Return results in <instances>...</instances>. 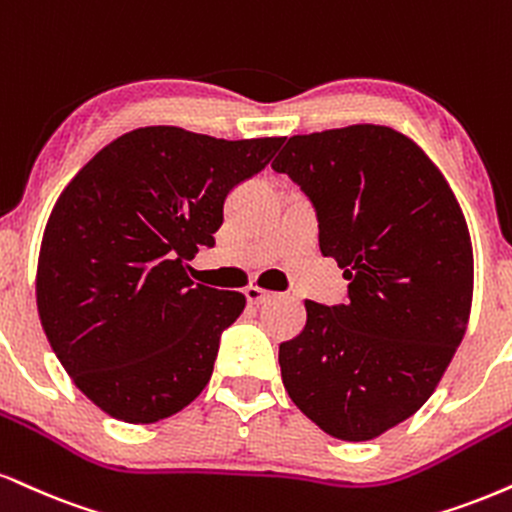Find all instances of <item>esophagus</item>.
Masks as SVG:
<instances>
[{
  "instance_id": "obj_1",
  "label": "esophagus",
  "mask_w": 512,
  "mask_h": 512,
  "mask_svg": "<svg viewBox=\"0 0 512 512\" xmlns=\"http://www.w3.org/2000/svg\"><path fill=\"white\" fill-rule=\"evenodd\" d=\"M245 298H248L250 305H262L272 298V293L262 291V288H257V286H248L245 288Z\"/></svg>"
}]
</instances>
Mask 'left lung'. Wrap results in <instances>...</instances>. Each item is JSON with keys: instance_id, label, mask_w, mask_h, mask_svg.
<instances>
[{"instance_id": "obj_1", "label": "left lung", "mask_w": 512, "mask_h": 512, "mask_svg": "<svg viewBox=\"0 0 512 512\" xmlns=\"http://www.w3.org/2000/svg\"><path fill=\"white\" fill-rule=\"evenodd\" d=\"M272 169L317 212L319 250L348 300H305V329L279 346L300 410L341 441H369L427 403L463 341L472 243L463 209L408 135L357 123L293 135Z\"/></svg>"}]
</instances>
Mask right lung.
Here are the masks:
<instances>
[{
	"label": "right lung",
	"instance_id": "1",
	"mask_svg": "<svg viewBox=\"0 0 512 512\" xmlns=\"http://www.w3.org/2000/svg\"><path fill=\"white\" fill-rule=\"evenodd\" d=\"M281 143L135 128L59 195L38 260L40 322L73 384L107 415L159 422L207 386L245 295L195 286L186 262L212 248L226 195Z\"/></svg>",
	"mask_w": 512,
	"mask_h": 512
}]
</instances>
